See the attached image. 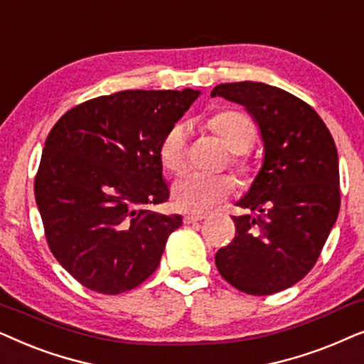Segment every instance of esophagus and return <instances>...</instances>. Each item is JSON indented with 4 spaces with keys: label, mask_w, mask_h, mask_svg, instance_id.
<instances>
[{
    "label": "esophagus",
    "mask_w": 364,
    "mask_h": 364,
    "mask_svg": "<svg viewBox=\"0 0 364 364\" xmlns=\"http://www.w3.org/2000/svg\"><path fill=\"white\" fill-rule=\"evenodd\" d=\"M203 218H205V215H186L183 218V221H185V225H193V223L201 221Z\"/></svg>",
    "instance_id": "obj_1"
}]
</instances>
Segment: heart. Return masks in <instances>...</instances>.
Wrapping results in <instances>:
<instances>
[{
    "label": "heart",
    "mask_w": 364,
    "mask_h": 364,
    "mask_svg": "<svg viewBox=\"0 0 364 364\" xmlns=\"http://www.w3.org/2000/svg\"><path fill=\"white\" fill-rule=\"evenodd\" d=\"M213 129L228 149L232 153H245L255 139V124L248 116L225 111L211 121ZM188 126L178 123L171 126L159 143V159L168 171L176 173L186 164ZM241 173L248 166L240 158L232 159ZM235 190L230 174H208L188 171L181 174L171 186V198L178 210L186 213H203L221 203Z\"/></svg>",
    "instance_id": "b5f03b06"
}]
</instances>
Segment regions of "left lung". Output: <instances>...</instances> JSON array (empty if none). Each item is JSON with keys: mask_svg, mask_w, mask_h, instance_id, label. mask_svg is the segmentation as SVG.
Wrapping results in <instances>:
<instances>
[{"mask_svg": "<svg viewBox=\"0 0 364 364\" xmlns=\"http://www.w3.org/2000/svg\"><path fill=\"white\" fill-rule=\"evenodd\" d=\"M211 96L245 106L258 124L263 164L236 206V235L216 253L231 287L264 296L309 273L340 213V166L331 133L311 106L276 86L218 85Z\"/></svg>", "mask_w": 364, "mask_h": 364, "instance_id": "left-lung-1", "label": "left lung"}]
</instances>
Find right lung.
<instances>
[{
    "label": "right lung",
    "mask_w": 364,
    "mask_h": 364,
    "mask_svg": "<svg viewBox=\"0 0 364 364\" xmlns=\"http://www.w3.org/2000/svg\"><path fill=\"white\" fill-rule=\"evenodd\" d=\"M200 90L119 91L75 106L48 134L35 198L51 253L91 291L119 294L154 273L179 215L169 198L164 134Z\"/></svg>",
    "instance_id": "right-lung-1"
}]
</instances>
